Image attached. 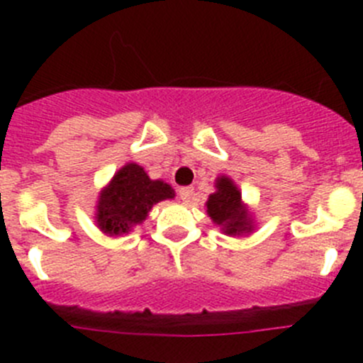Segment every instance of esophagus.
<instances>
[{
	"label": "esophagus",
	"mask_w": 363,
	"mask_h": 363,
	"mask_svg": "<svg viewBox=\"0 0 363 363\" xmlns=\"http://www.w3.org/2000/svg\"><path fill=\"white\" fill-rule=\"evenodd\" d=\"M193 195H195V191H193V188H189V186L179 189V199H181L184 203H188L189 200L193 199Z\"/></svg>",
	"instance_id": "obj_1"
}]
</instances>
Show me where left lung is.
<instances>
[{
    "label": "left lung",
    "mask_w": 363,
    "mask_h": 363,
    "mask_svg": "<svg viewBox=\"0 0 363 363\" xmlns=\"http://www.w3.org/2000/svg\"><path fill=\"white\" fill-rule=\"evenodd\" d=\"M207 214L216 225L221 226L226 235H244L251 233L255 225L250 211L242 203V195L233 181L221 175L216 181V191L207 200Z\"/></svg>",
    "instance_id": "left-lung-1"
}]
</instances>
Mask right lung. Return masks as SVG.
Wrapping results in <instances>:
<instances>
[{
  "mask_svg": "<svg viewBox=\"0 0 363 363\" xmlns=\"http://www.w3.org/2000/svg\"><path fill=\"white\" fill-rule=\"evenodd\" d=\"M170 184L152 181L137 163H126L101 189L96 203V225L107 235H123L147 218L152 205L174 199Z\"/></svg>",
  "mask_w": 363,
  "mask_h": 363,
  "instance_id": "right-lung-1",
  "label": "right lung"
}]
</instances>
